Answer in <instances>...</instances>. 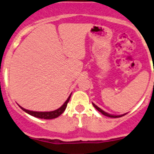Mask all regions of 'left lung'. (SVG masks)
I'll use <instances>...</instances> for the list:
<instances>
[{"label": "left lung", "mask_w": 154, "mask_h": 154, "mask_svg": "<svg viewBox=\"0 0 154 154\" xmlns=\"http://www.w3.org/2000/svg\"><path fill=\"white\" fill-rule=\"evenodd\" d=\"M92 105L94 106V107H95V108H96L97 110H98V111L101 112V113H102L103 115H104V116H106V117H112V118H117V117H123V116H124L125 114H126V113H125V114H122V115H111V114H109V113H106V112H104V110H101V109L100 108V107H98V106L95 105V104H94V103H92Z\"/></svg>", "instance_id": "left-lung-1"}]
</instances>
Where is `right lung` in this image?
Instances as JSON below:
<instances>
[{
    "mask_svg": "<svg viewBox=\"0 0 154 154\" xmlns=\"http://www.w3.org/2000/svg\"><path fill=\"white\" fill-rule=\"evenodd\" d=\"M71 95H69V97L68 98V99L66 100L65 103L63 104V105L62 107H59V109L56 110H53V111H49V112H39V111H33V110H26V109L23 108L21 106L19 107L22 109L25 112H26L28 114L31 115L33 117H37V118H41V119H45V120H50V119H54L58 117L59 116H60L67 107V104H68V101H69L70 98H71Z\"/></svg>",
    "mask_w": 154,
    "mask_h": 154,
    "instance_id": "add662e5",
    "label": "right lung"
}]
</instances>
